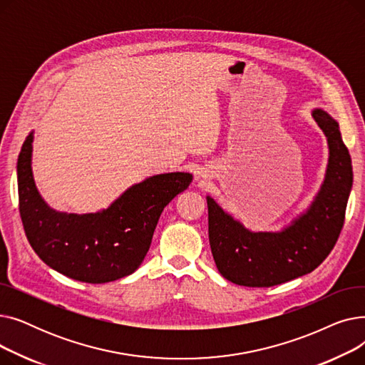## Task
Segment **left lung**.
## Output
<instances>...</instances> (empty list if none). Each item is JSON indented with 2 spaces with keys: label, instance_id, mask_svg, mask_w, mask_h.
<instances>
[{
  "label": "left lung",
  "instance_id": "left-lung-1",
  "mask_svg": "<svg viewBox=\"0 0 365 365\" xmlns=\"http://www.w3.org/2000/svg\"><path fill=\"white\" fill-rule=\"evenodd\" d=\"M312 117L329 140L327 175L308 212L281 232H252L207 197L208 238L219 272L238 285L272 287L312 272L330 255L344 223L352 163L339 124L327 112Z\"/></svg>",
  "mask_w": 365,
  "mask_h": 365
}]
</instances>
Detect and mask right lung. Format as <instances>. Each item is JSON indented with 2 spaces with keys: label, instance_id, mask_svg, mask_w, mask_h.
Wrapping results in <instances>:
<instances>
[{
  "label": "right lung",
  "instance_id": "right-lung-1",
  "mask_svg": "<svg viewBox=\"0 0 365 365\" xmlns=\"http://www.w3.org/2000/svg\"><path fill=\"white\" fill-rule=\"evenodd\" d=\"M31 153L32 133L17 158L19 212L26 238L54 271L90 284L115 281L138 269L164 207L192 180L189 173H165L131 186L101 213H57L35 187Z\"/></svg>",
  "mask_w": 365,
  "mask_h": 365
}]
</instances>
